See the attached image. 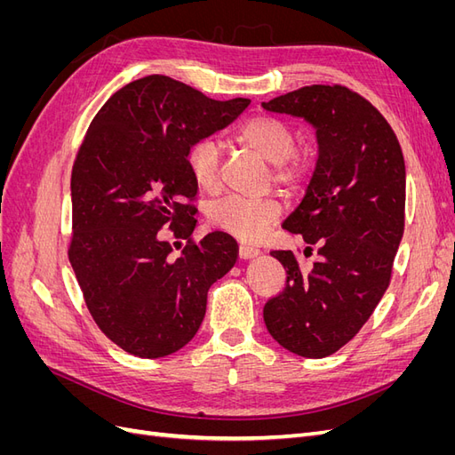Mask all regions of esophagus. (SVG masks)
I'll return each mask as SVG.
<instances>
[{
	"label": "esophagus",
	"mask_w": 455,
	"mask_h": 455,
	"mask_svg": "<svg viewBox=\"0 0 455 455\" xmlns=\"http://www.w3.org/2000/svg\"><path fill=\"white\" fill-rule=\"evenodd\" d=\"M258 254H259V251L254 249V246H249V244H241L239 246V258L241 259H251V258H254Z\"/></svg>",
	"instance_id": "esophagus-1"
}]
</instances>
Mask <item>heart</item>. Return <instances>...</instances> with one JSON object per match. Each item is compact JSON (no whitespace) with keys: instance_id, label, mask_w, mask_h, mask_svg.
Returning a JSON list of instances; mask_svg holds the SVG:
<instances>
[{"instance_id":"b5f03b06","label":"heart","mask_w":455,"mask_h":455,"mask_svg":"<svg viewBox=\"0 0 455 455\" xmlns=\"http://www.w3.org/2000/svg\"><path fill=\"white\" fill-rule=\"evenodd\" d=\"M235 140L273 164L275 182L298 188L311 171L307 156L296 149V132L281 117L256 116L235 131ZM188 169L203 191H216L222 174V151L211 139H201L188 151ZM281 216L279 204L271 199H244L231 196L211 206L209 220L243 243H258Z\"/></svg>"}]
</instances>
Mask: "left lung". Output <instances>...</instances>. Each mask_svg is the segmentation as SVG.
<instances>
[{
	"label": "left lung",
	"mask_w": 455,
	"mask_h": 455,
	"mask_svg": "<svg viewBox=\"0 0 455 455\" xmlns=\"http://www.w3.org/2000/svg\"><path fill=\"white\" fill-rule=\"evenodd\" d=\"M304 117L316 131L319 159L306 197L283 228L299 233L311 269L291 251H273L286 269L284 291L264 306L273 339L306 359H323L356 336L391 281L404 233L406 169L385 117L359 92L311 85L261 104Z\"/></svg>",
	"instance_id": "left-lung-1"
}]
</instances>
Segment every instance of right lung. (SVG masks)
I'll list each match as a JSON object with an SVG mask.
<instances>
[{"label":"right lung","mask_w":455,"mask_h":455,"mask_svg":"<svg viewBox=\"0 0 455 455\" xmlns=\"http://www.w3.org/2000/svg\"><path fill=\"white\" fill-rule=\"evenodd\" d=\"M249 104L148 76L91 121L72 169L68 258L94 323L123 351L159 359L182 349L203 323L209 288L235 266L228 233L191 241L197 184L188 151ZM169 236L188 241L180 257Z\"/></svg>","instance_id":"right-lung-1"}]
</instances>
